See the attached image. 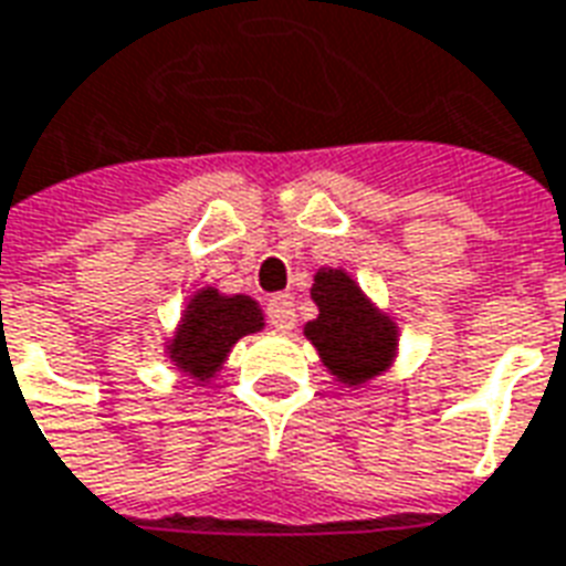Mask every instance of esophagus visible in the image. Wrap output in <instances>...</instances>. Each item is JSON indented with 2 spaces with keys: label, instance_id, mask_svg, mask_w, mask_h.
<instances>
[{
  "label": "esophagus",
  "instance_id": "obj_1",
  "mask_svg": "<svg viewBox=\"0 0 566 566\" xmlns=\"http://www.w3.org/2000/svg\"><path fill=\"white\" fill-rule=\"evenodd\" d=\"M266 314H270V323L275 329L291 332L293 323H296V305H293L291 293H275L270 305H266Z\"/></svg>",
  "mask_w": 566,
  "mask_h": 566
}]
</instances>
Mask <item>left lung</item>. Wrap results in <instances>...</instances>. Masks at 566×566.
<instances>
[{
    "mask_svg": "<svg viewBox=\"0 0 566 566\" xmlns=\"http://www.w3.org/2000/svg\"><path fill=\"white\" fill-rule=\"evenodd\" d=\"M312 300L317 317L302 326V335L312 340L335 382L359 388L395 365L398 321L382 312L347 270L321 266L314 273Z\"/></svg>",
    "mask_w": 566,
    "mask_h": 566,
    "instance_id": "1",
    "label": "left lung"
}]
</instances>
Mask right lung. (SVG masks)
Listing matches in <instances>:
<instances>
[{"instance_id":"add662e5","label":"right lung","mask_w":566,"mask_h":566,"mask_svg":"<svg viewBox=\"0 0 566 566\" xmlns=\"http://www.w3.org/2000/svg\"><path fill=\"white\" fill-rule=\"evenodd\" d=\"M264 308L245 293L198 287L184 305L175 332L166 338V359L180 377L210 382L228 361L234 344L264 329Z\"/></svg>"}]
</instances>
